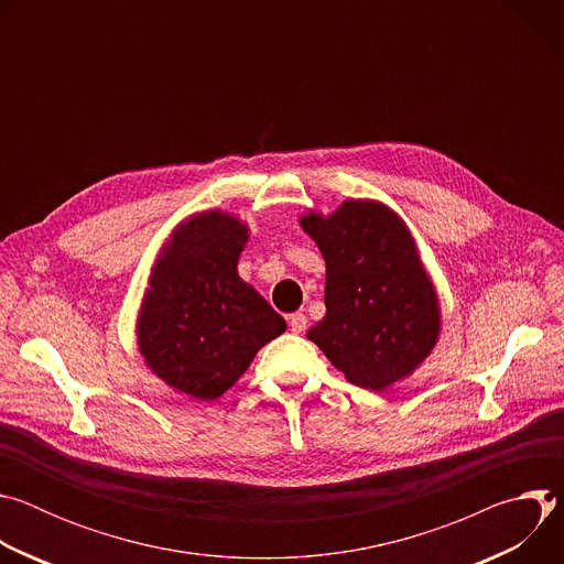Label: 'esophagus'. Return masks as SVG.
I'll return each instance as SVG.
<instances>
[{
	"mask_svg": "<svg viewBox=\"0 0 564 564\" xmlns=\"http://www.w3.org/2000/svg\"><path fill=\"white\" fill-rule=\"evenodd\" d=\"M288 324H290V330L294 335H301L305 330V326H307V316L303 312H294V314L288 316Z\"/></svg>",
	"mask_w": 564,
	"mask_h": 564,
	"instance_id": "34e87169",
	"label": "esophagus"
}]
</instances>
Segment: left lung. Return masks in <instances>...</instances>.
<instances>
[{"label":"left lung","mask_w":564,"mask_h":564,"mask_svg":"<svg viewBox=\"0 0 564 564\" xmlns=\"http://www.w3.org/2000/svg\"><path fill=\"white\" fill-rule=\"evenodd\" d=\"M301 227L326 261V316L307 339L359 388L381 392L411 377L442 316L404 220L383 203L346 200L330 216H301Z\"/></svg>","instance_id":"left-lung-1"}]
</instances>
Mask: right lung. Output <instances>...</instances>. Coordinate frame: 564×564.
Wrapping results in <instances>:
<instances>
[{"instance_id": "add662e5", "label": "right lung", "mask_w": 564, "mask_h": 564, "mask_svg": "<svg viewBox=\"0 0 564 564\" xmlns=\"http://www.w3.org/2000/svg\"><path fill=\"white\" fill-rule=\"evenodd\" d=\"M248 225L227 212L181 223L160 252L138 314V348L151 372L194 399H218L285 321L238 276Z\"/></svg>"}]
</instances>
